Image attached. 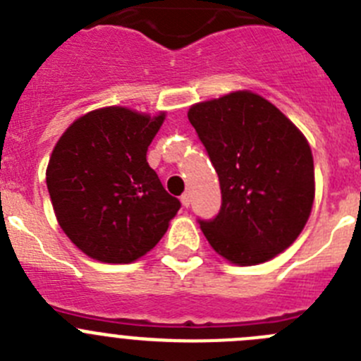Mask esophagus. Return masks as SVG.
Returning <instances> with one entry per match:
<instances>
[{"mask_svg":"<svg viewBox=\"0 0 361 361\" xmlns=\"http://www.w3.org/2000/svg\"><path fill=\"white\" fill-rule=\"evenodd\" d=\"M180 201H181V204H183L185 208H188V207H190V196H188L187 192H185L183 196L180 197Z\"/></svg>","mask_w":361,"mask_h":361,"instance_id":"1","label":"esophagus"}]
</instances>
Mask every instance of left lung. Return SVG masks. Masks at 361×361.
I'll use <instances>...</instances> for the list:
<instances>
[{
    "instance_id": "obj_1",
    "label": "left lung",
    "mask_w": 361,
    "mask_h": 361,
    "mask_svg": "<svg viewBox=\"0 0 361 361\" xmlns=\"http://www.w3.org/2000/svg\"><path fill=\"white\" fill-rule=\"evenodd\" d=\"M187 116L221 183L217 217L200 221L212 247L257 265L294 244L315 197L312 149L298 126L249 90L192 104Z\"/></svg>"
}]
</instances>
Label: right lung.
Instances as JSON below:
<instances>
[{
  "mask_svg": "<svg viewBox=\"0 0 361 361\" xmlns=\"http://www.w3.org/2000/svg\"><path fill=\"white\" fill-rule=\"evenodd\" d=\"M165 112L151 117L104 106L74 121L46 169L49 197L63 233L104 264H131L165 235L181 203L146 160Z\"/></svg>",
  "mask_w": 361,
  "mask_h": 361,
  "instance_id": "obj_1",
  "label": "right lung"
}]
</instances>
